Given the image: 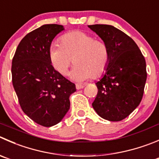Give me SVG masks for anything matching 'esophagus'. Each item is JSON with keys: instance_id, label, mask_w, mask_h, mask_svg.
<instances>
[{"instance_id": "esophagus-1", "label": "esophagus", "mask_w": 159, "mask_h": 159, "mask_svg": "<svg viewBox=\"0 0 159 159\" xmlns=\"http://www.w3.org/2000/svg\"><path fill=\"white\" fill-rule=\"evenodd\" d=\"M84 87V84H76V89H81Z\"/></svg>"}]
</instances>
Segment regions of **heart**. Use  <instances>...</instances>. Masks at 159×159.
Returning a JSON list of instances; mask_svg holds the SVG:
<instances>
[{"label":"heart","instance_id":"b5f03b06","mask_svg":"<svg viewBox=\"0 0 159 159\" xmlns=\"http://www.w3.org/2000/svg\"><path fill=\"white\" fill-rule=\"evenodd\" d=\"M75 64L70 78L83 81L101 76L107 69L110 52L102 39H95L91 34L74 31L63 35L60 45L53 44L50 49V61L53 68L63 76L68 73L72 63Z\"/></svg>","mask_w":159,"mask_h":159}]
</instances>
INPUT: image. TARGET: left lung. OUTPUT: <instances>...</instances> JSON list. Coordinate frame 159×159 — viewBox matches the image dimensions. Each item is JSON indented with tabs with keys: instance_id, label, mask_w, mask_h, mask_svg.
I'll use <instances>...</instances> for the list:
<instances>
[{
	"instance_id": "obj_1",
	"label": "left lung",
	"mask_w": 159,
	"mask_h": 159,
	"mask_svg": "<svg viewBox=\"0 0 159 159\" xmlns=\"http://www.w3.org/2000/svg\"><path fill=\"white\" fill-rule=\"evenodd\" d=\"M89 27L107 43L110 60L98 88L92 107L109 121L128 116L142 99L147 79L146 62L136 43L129 35L109 25Z\"/></svg>"
}]
</instances>
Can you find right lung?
Returning a JSON list of instances; mask_svg holds the SVG:
<instances>
[{
  "mask_svg": "<svg viewBox=\"0 0 159 159\" xmlns=\"http://www.w3.org/2000/svg\"><path fill=\"white\" fill-rule=\"evenodd\" d=\"M61 25H43L21 40L12 59V84L23 112L43 127L56 125L70 109L75 84L60 75L50 61L54 37Z\"/></svg>",
  "mask_w": 159,
  "mask_h": 159,
  "instance_id": "1",
  "label": "right lung"
}]
</instances>
